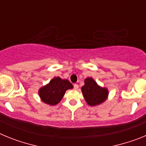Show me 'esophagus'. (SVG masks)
<instances>
[{
    "label": "esophagus",
    "instance_id": "34e87169",
    "mask_svg": "<svg viewBox=\"0 0 146 146\" xmlns=\"http://www.w3.org/2000/svg\"><path fill=\"white\" fill-rule=\"evenodd\" d=\"M78 88H79L78 85H77V84H74V89H76V90H77V89H78Z\"/></svg>",
    "mask_w": 146,
    "mask_h": 146
}]
</instances>
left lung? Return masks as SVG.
<instances>
[{
    "instance_id": "obj_1",
    "label": "left lung",
    "mask_w": 146,
    "mask_h": 146,
    "mask_svg": "<svg viewBox=\"0 0 146 146\" xmlns=\"http://www.w3.org/2000/svg\"><path fill=\"white\" fill-rule=\"evenodd\" d=\"M82 92L86 102L90 106H96L104 102L108 96V89L98 86L94 79L88 77L82 87Z\"/></svg>"
}]
</instances>
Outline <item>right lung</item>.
Here are the masks:
<instances>
[{
    "instance_id": "obj_1",
    "label": "right lung",
    "mask_w": 146,
    "mask_h": 146,
    "mask_svg": "<svg viewBox=\"0 0 146 146\" xmlns=\"http://www.w3.org/2000/svg\"><path fill=\"white\" fill-rule=\"evenodd\" d=\"M73 88L72 84L67 80L54 77L49 84L39 89L38 94L42 101L50 105H55L64 97L66 90Z\"/></svg>"
}]
</instances>
